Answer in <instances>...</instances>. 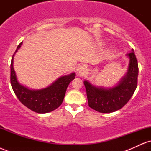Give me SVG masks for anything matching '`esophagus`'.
Returning <instances> with one entry per match:
<instances>
[{
    "label": "esophagus",
    "instance_id": "esophagus-1",
    "mask_svg": "<svg viewBox=\"0 0 151 151\" xmlns=\"http://www.w3.org/2000/svg\"><path fill=\"white\" fill-rule=\"evenodd\" d=\"M76 72H77V74L78 76H80V77H81V76H83L84 74L86 73V66L84 65H79L77 67Z\"/></svg>",
    "mask_w": 151,
    "mask_h": 151
}]
</instances>
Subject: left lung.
Masks as SVG:
<instances>
[{"mask_svg": "<svg viewBox=\"0 0 151 151\" xmlns=\"http://www.w3.org/2000/svg\"><path fill=\"white\" fill-rule=\"evenodd\" d=\"M126 55L130 60L128 72L116 86L105 89L84 81L90 108L100 113H111L124 106L133 96L138 84V65L133 50Z\"/></svg>", "mask_w": 151, "mask_h": 151, "instance_id": "obj_1", "label": "left lung"}]
</instances>
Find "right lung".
<instances>
[{"instance_id": "add662e5", "label": "right lung", "mask_w": 151, "mask_h": 151, "mask_svg": "<svg viewBox=\"0 0 151 151\" xmlns=\"http://www.w3.org/2000/svg\"><path fill=\"white\" fill-rule=\"evenodd\" d=\"M22 43L18 45L10 64V84L13 91L22 104L36 113L45 114L52 111L62 104L67 86L75 78V73L60 77L45 89L32 90L22 86L18 82L13 69V58Z\"/></svg>"}]
</instances>
